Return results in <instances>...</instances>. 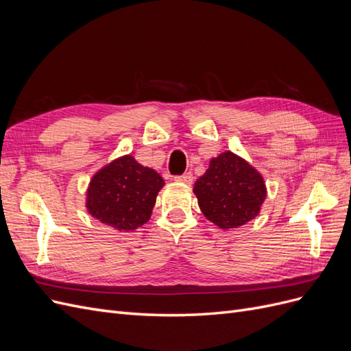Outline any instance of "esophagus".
Wrapping results in <instances>:
<instances>
[{
	"instance_id": "34e87169",
	"label": "esophagus",
	"mask_w": 351,
	"mask_h": 351,
	"mask_svg": "<svg viewBox=\"0 0 351 351\" xmlns=\"http://www.w3.org/2000/svg\"><path fill=\"white\" fill-rule=\"evenodd\" d=\"M176 182H180V183H184V184H190L193 182V176L190 173H186L183 176H178L176 177Z\"/></svg>"
}]
</instances>
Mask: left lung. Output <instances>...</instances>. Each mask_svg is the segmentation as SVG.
Masks as SVG:
<instances>
[{
    "instance_id": "1",
    "label": "left lung",
    "mask_w": 351,
    "mask_h": 351,
    "mask_svg": "<svg viewBox=\"0 0 351 351\" xmlns=\"http://www.w3.org/2000/svg\"><path fill=\"white\" fill-rule=\"evenodd\" d=\"M193 193L208 221L221 230H234L261 214L267 184L246 159L226 151L210 159L206 173L196 180Z\"/></svg>"
}]
</instances>
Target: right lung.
I'll return each instance as SVG.
<instances>
[{"mask_svg":"<svg viewBox=\"0 0 351 351\" xmlns=\"http://www.w3.org/2000/svg\"><path fill=\"white\" fill-rule=\"evenodd\" d=\"M164 186L155 169L143 167L132 155H123L92 176L84 206L102 224L132 232L149 221Z\"/></svg>","mask_w":351,"mask_h":351,"instance_id":"add662e5","label":"right lung"}]
</instances>
